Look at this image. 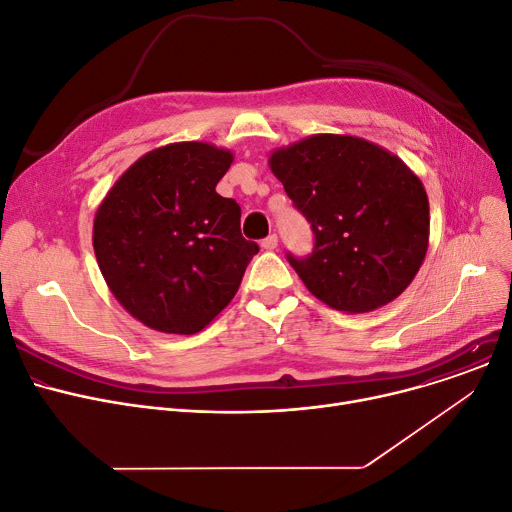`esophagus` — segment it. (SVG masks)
<instances>
[{
    "label": "esophagus",
    "instance_id": "obj_1",
    "mask_svg": "<svg viewBox=\"0 0 512 512\" xmlns=\"http://www.w3.org/2000/svg\"><path fill=\"white\" fill-rule=\"evenodd\" d=\"M277 246H279V237H277L275 233L262 239V248H264V250H275Z\"/></svg>",
    "mask_w": 512,
    "mask_h": 512
}]
</instances>
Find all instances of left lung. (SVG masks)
<instances>
[{
	"mask_svg": "<svg viewBox=\"0 0 512 512\" xmlns=\"http://www.w3.org/2000/svg\"><path fill=\"white\" fill-rule=\"evenodd\" d=\"M270 171L316 235L289 264L308 291L339 312H370L415 279L430 242V204L390 150L349 134H314L275 148Z\"/></svg>",
	"mask_w": 512,
	"mask_h": 512,
	"instance_id": "left-lung-1",
	"label": "left lung"
}]
</instances>
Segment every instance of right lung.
I'll list each match as a JSON object with an SVG mask.
<instances>
[{
  "instance_id": "1",
  "label": "right lung",
  "mask_w": 512,
  "mask_h": 512,
  "mask_svg": "<svg viewBox=\"0 0 512 512\" xmlns=\"http://www.w3.org/2000/svg\"><path fill=\"white\" fill-rule=\"evenodd\" d=\"M233 153L173 142L142 155L97 208L93 248L103 279L144 326L194 335L233 299L258 244L242 208L217 194Z\"/></svg>"
}]
</instances>
